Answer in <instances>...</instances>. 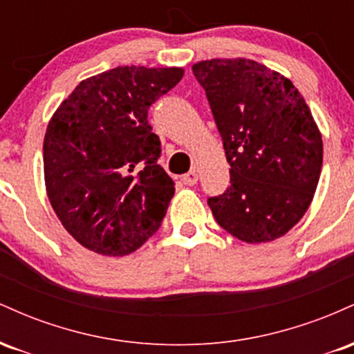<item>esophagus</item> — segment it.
Segmentation results:
<instances>
[{
    "instance_id": "34e87169",
    "label": "esophagus",
    "mask_w": 354,
    "mask_h": 354,
    "mask_svg": "<svg viewBox=\"0 0 354 354\" xmlns=\"http://www.w3.org/2000/svg\"><path fill=\"white\" fill-rule=\"evenodd\" d=\"M181 180H183V183H185V185H188V186L196 185V183H198V173H196V171L186 173L185 176L181 178Z\"/></svg>"
}]
</instances>
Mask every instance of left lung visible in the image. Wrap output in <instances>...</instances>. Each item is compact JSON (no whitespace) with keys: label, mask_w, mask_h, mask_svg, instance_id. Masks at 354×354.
<instances>
[{"label":"left lung","mask_w":354,"mask_h":354,"mask_svg":"<svg viewBox=\"0 0 354 354\" xmlns=\"http://www.w3.org/2000/svg\"><path fill=\"white\" fill-rule=\"evenodd\" d=\"M231 166V185L208 200L218 225L246 243L290 231L313 200L323 140L290 80L253 59L193 64Z\"/></svg>","instance_id":"8db88e82"}]
</instances>
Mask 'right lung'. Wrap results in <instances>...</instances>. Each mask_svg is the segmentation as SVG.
<instances>
[{"mask_svg": "<svg viewBox=\"0 0 354 354\" xmlns=\"http://www.w3.org/2000/svg\"><path fill=\"white\" fill-rule=\"evenodd\" d=\"M181 68L118 66L83 80L46 128L50 203L80 245L104 256L133 253L161 226L174 181L158 165L148 109L176 86Z\"/></svg>", "mask_w": 354, "mask_h": 354, "instance_id": "right-lung-1", "label": "right lung"}]
</instances>
